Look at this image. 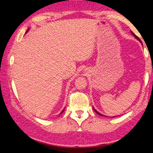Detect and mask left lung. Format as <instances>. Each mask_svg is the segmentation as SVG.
<instances>
[{"label":"left lung","instance_id":"8db88e82","mask_svg":"<svg viewBox=\"0 0 153 153\" xmlns=\"http://www.w3.org/2000/svg\"><path fill=\"white\" fill-rule=\"evenodd\" d=\"M131 33L132 34H133V35H134V36L135 37H136V39H137V40H138V41H139L140 42H141V43H142V41H140V39L138 38V37H137V36H136V34H135L134 33V32H131ZM94 108V111H95V112H96V113H97V114H99V115H100V116H103V117H104V115H103V114H100L99 112H97V111H96V110L94 108Z\"/></svg>","mask_w":153,"mask_h":153}]
</instances>
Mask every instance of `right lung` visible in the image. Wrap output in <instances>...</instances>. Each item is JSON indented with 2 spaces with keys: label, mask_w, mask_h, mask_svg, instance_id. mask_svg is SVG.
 I'll list each match as a JSON object with an SVG mask.
<instances>
[{
  "label": "right lung",
  "mask_w": 153,
  "mask_h": 153,
  "mask_svg": "<svg viewBox=\"0 0 153 153\" xmlns=\"http://www.w3.org/2000/svg\"><path fill=\"white\" fill-rule=\"evenodd\" d=\"M27 31H28V30H27V31H26V32H27ZM64 110H63V111H62V112H61V113H60V114H62V112H64Z\"/></svg>",
  "instance_id": "add662e5"
}]
</instances>
